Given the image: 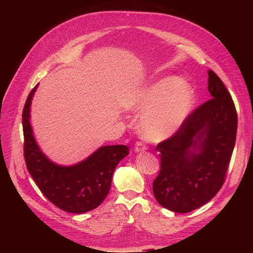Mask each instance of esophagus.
Returning a JSON list of instances; mask_svg holds the SVG:
<instances>
[{"label": "esophagus", "mask_w": 253, "mask_h": 253, "mask_svg": "<svg viewBox=\"0 0 253 253\" xmlns=\"http://www.w3.org/2000/svg\"><path fill=\"white\" fill-rule=\"evenodd\" d=\"M147 149H148L147 145L143 144V143L140 142V141H137V142L135 143V147H134V151H135V152H142V151H145Z\"/></svg>", "instance_id": "obj_1"}]
</instances>
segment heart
<instances>
[{
  "mask_svg": "<svg viewBox=\"0 0 253 253\" xmlns=\"http://www.w3.org/2000/svg\"><path fill=\"white\" fill-rule=\"evenodd\" d=\"M193 103L192 87L178 78L170 77L143 88L128 108L135 112L145 111L139 119V131L147 139L159 141L177 131Z\"/></svg>",
  "mask_w": 253,
  "mask_h": 253,
  "instance_id": "obj_1",
  "label": "heart"
}]
</instances>
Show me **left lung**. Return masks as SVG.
Listing matches in <instances>:
<instances>
[{
	"label": "left lung",
	"instance_id": "obj_1",
	"mask_svg": "<svg viewBox=\"0 0 253 253\" xmlns=\"http://www.w3.org/2000/svg\"><path fill=\"white\" fill-rule=\"evenodd\" d=\"M208 76L211 99L191 112L177 131L156 147L160 171L153 181V193L164 208L176 213L193 211L215 196L234 149V102L218 76L212 71Z\"/></svg>",
	"mask_w": 253,
	"mask_h": 253
}]
</instances>
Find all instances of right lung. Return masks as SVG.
Segmentation results:
<instances>
[{
	"mask_svg": "<svg viewBox=\"0 0 253 253\" xmlns=\"http://www.w3.org/2000/svg\"><path fill=\"white\" fill-rule=\"evenodd\" d=\"M36 88L37 85L29 93L22 114L27 170L45 197L59 209L77 214L93 210L109 194L115 168L128 154V148L124 144L101 147L72 167L51 163L36 143L29 122Z\"/></svg>",
	"mask_w": 253,
	"mask_h": 253,
	"instance_id": "right-lung-1",
	"label": "right lung"
}]
</instances>
